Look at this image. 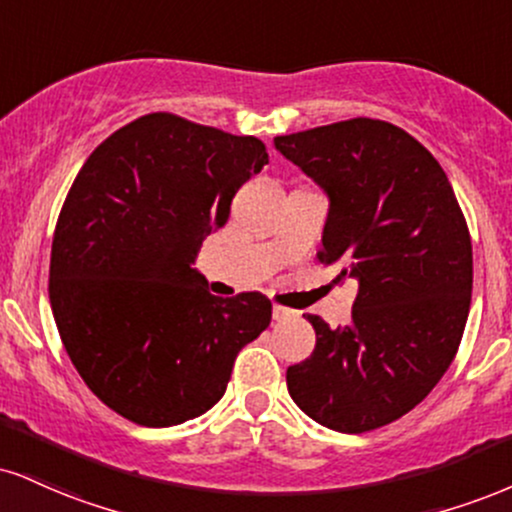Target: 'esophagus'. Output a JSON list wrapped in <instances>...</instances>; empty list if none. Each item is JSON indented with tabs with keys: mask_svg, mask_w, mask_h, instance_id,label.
<instances>
[{
	"mask_svg": "<svg viewBox=\"0 0 512 512\" xmlns=\"http://www.w3.org/2000/svg\"><path fill=\"white\" fill-rule=\"evenodd\" d=\"M272 317L276 319V322H286V319H293L295 317V312L293 310H286V307L274 305L272 307Z\"/></svg>",
	"mask_w": 512,
	"mask_h": 512,
	"instance_id": "1",
	"label": "esophagus"
}]
</instances>
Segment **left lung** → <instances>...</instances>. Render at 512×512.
Segmentation results:
<instances>
[{
  "label": "left lung",
  "mask_w": 512,
  "mask_h": 512,
  "mask_svg": "<svg viewBox=\"0 0 512 512\" xmlns=\"http://www.w3.org/2000/svg\"><path fill=\"white\" fill-rule=\"evenodd\" d=\"M329 197L319 262L360 281L348 326L307 315L317 346L288 367L307 417L343 434L384 427L451 367L472 295V243L427 147L393 123L350 119L274 138Z\"/></svg>",
  "instance_id": "8db88e82"
}]
</instances>
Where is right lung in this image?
Masks as SVG:
<instances>
[{
	"instance_id": "right-lung-1",
	"label": "right lung",
	"mask_w": 512,
	"mask_h": 512,
	"mask_svg": "<svg viewBox=\"0 0 512 512\" xmlns=\"http://www.w3.org/2000/svg\"><path fill=\"white\" fill-rule=\"evenodd\" d=\"M264 164L252 135L157 112L109 135L78 171L52 240L49 303L73 367L126 420L200 417L272 322L262 293L217 298L193 267Z\"/></svg>"
}]
</instances>
